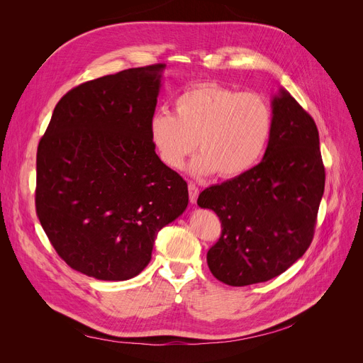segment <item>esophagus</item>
<instances>
[{"instance_id":"esophagus-1","label":"esophagus","mask_w":363,"mask_h":363,"mask_svg":"<svg viewBox=\"0 0 363 363\" xmlns=\"http://www.w3.org/2000/svg\"><path fill=\"white\" fill-rule=\"evenodd\" d=\"M188 191H189V201H191L193 204L197 203V197H199V188L196 184L189 182L188 184Z\"/></svg>"}]
</instances>
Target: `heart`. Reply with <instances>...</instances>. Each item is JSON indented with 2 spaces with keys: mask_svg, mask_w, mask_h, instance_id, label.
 I'll return each instance as SVG.
<instances>
[{
  "mask_svg": "<svg viewBox=\"0 0 363 363\" xmlns=\"http://www.w3.org/2000/svg\"><path fill=\"white\" fill-rule=\"evenodd\" d=\"M274 132L272 107L256 92H241L219 84H203L184 91L175 100V114L159 111L150 122V140L162 163L189 164L196 177L218 172L235 179L252 170L263 157Z\"/></svg>",
  "mask_w": 363,
  "mask_h": 363,
  "instance_id": "1",
  "label": "heart"
}]
</instances>
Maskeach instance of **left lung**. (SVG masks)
I'll return each instance as SVG.
<instances>
[{
	"label": "left lung",
	"mask_w": 363,
	"mask_h": 363,
	"mask_svg": "<svg viewBox=\"0 0 363 363\" xmlns=\"http://www.w3.org/2000/svg\"><path fill=\"white\" fill-rule=\"evenodd\" d=\"M272 113L274 132L263 160L240 178L206 188L197 200L222 225L207 252L208 269L233 287L269 281L304 255L325 188L311 114L282 88Z\"/></svg>",
	"instance_id": "obj_1"
}]
</instances>
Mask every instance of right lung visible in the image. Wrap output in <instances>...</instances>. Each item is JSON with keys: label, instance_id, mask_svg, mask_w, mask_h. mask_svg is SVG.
<instances>
[{"label": "right lung", "instance_id": "add662e5", "mask_svg": "<svg viewBox=\"0 0 363 363\" xmlns=\"http://www.w3.org/2000/svg\"><path fill=\"white\" fill-rule=\"evenodd\" d=\"M166 65L84 82L57 103L36 151V215L72 269L103 281L138 275L188 185L150 140Z\"/></svg>", "mask_w": 363, "mask_h": 363}]
</instances>
